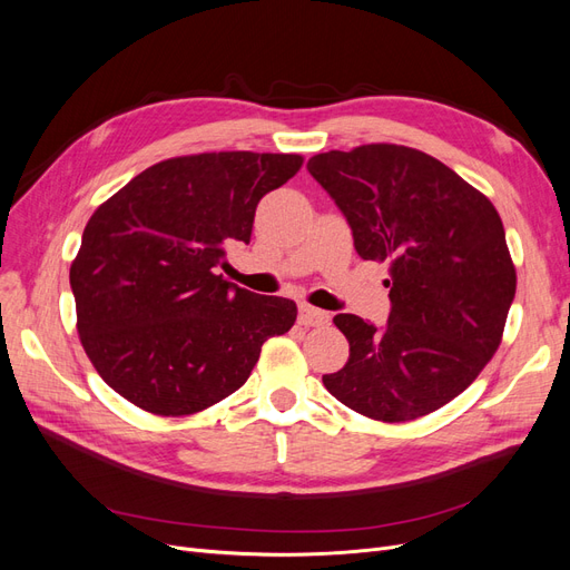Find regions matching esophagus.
<instances>
[{
  "label": "esophagus",
  "instance_id": "1",
  "mask_svg": "<svg viewBox=\"0 0 570 570\" xmlns=\"http://www.w3.org/2000/svg\"><path fill=\"white\" fill-rule=\"evenodd\" d=\"M327 321H331V314L327 312H321V308L308 306V304H299V323L302 325L321 327V325H327Z\"/></svg>",
  "mask_w": 570,
  "mask_h": 570
}]
</instances>
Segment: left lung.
Masks as SVG:
<instances>
[{"instance_id": "left-lung-1", "label": "left lung", "mask_w": 570, "mask_h": 570, "mask_svg": "<svg viewBox=\"0 0 570 570\" xmlns=\"http://www.w3.org/2000/svg\"><path fill=\"white\" fill-rule=\"evenodd\" d=\"M366 262H387L385 327L337 314L350 358L323 385L373 421L402 423L469 387L502 342L515 268L492 202L450 166L402 145H361L306 164Z\"/></svg>"}]
</instances>
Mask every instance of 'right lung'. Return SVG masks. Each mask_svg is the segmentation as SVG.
<instances>
[{
  "instance_id": "right-lung-1",
  "label": "right lung",
  "mask_w": 570,
  "mask_h": 570,
  "mask_svg": "<svg viewBox=\"0 0 570 570\" xmlns=\"http://www.w3.org/2000/svg\"><path fill=\"white\" fill-rule=\"evenodd\" d=\"M299 154L209 151L149 166L90 216L71 264L78 335L105 383L157 416H187L243 387L297 304L216 273L249 245L256 204Z\"/></svg>"
}]
</instances>
